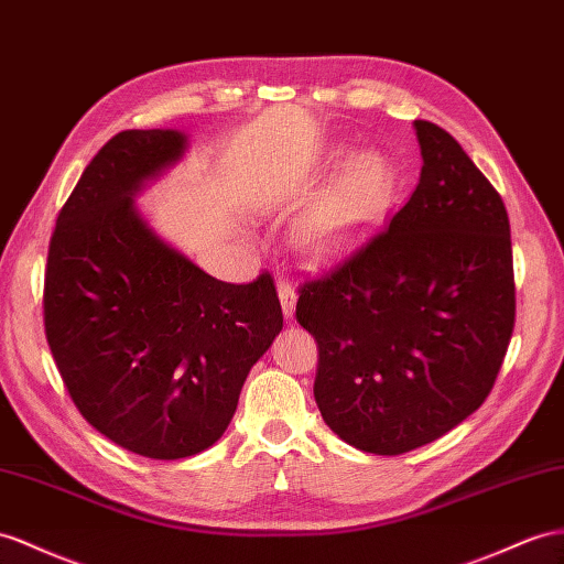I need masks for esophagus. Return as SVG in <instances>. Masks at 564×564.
Instances as JSON below:
<instances>
[{
	"mask_svg": "<svg viewBox=\"0 0 564 564\" xmlns=\"http://www.w3.org/2000/svg\"><path fill=\"white\" fill-rule=\"evenodd\" d=\"M279 297H281V307L285 316H293L295 312V291L293 285L288 283L285 279H279Z\"/></svg>",
	"mask_w": 564,
	"mask_h": 564,
	"instance_id": "1",
	"label": "esophagus"
}]
</instances>
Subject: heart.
I'll list each match as a JSON object with an SVG mask.
<instances>
[{
  "label": "heart",
  "instance_id": "heart-1",
  "mask_svg": "<svg viewBox=\"0 0 564 564\" xmlns=\"http://www.w3.org/2000/svg\"><path fill=\"white\" fill-rule=\"evenodd\" d=\"M393 191V171L377 152L355 156L338 183L300 228V240L314 254L336 250L357 228L381 212Z\"/></svg>",
  "mask_w": 564,
  "mask_h": 564
}]
</instances>
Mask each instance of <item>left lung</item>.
<instances>
[{
    "mask_svg": "<svg viewBox=\"0 0 564 564\" xmlns=\"http://www.w3.org/2000/svg\"><path fill=\"white\" fill-rule=\"evenodd\" d=\"M422 176L359 248L297 288L316 340L314 400L359 451L402 455L484 405L514 328L502 197L431 121H414Z\"/></svg>",
    "mask_w": 564,
    "mask_h": 564,
    "instance_id": "1",
    "label": "left lung"
}]
</instances>
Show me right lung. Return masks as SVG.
Here are the masks:
<instances>
[{
    "label": "right lung",
    "mask_w": 564,
    "mask_h": 564,
    "mask_svg": "<svg viewBox=\"0 0 564 564\" xmlns=\"http://www.w3.org/2000/svg\"><path fill=\"white\" fill-rule=\"evenodd\" d=\"M178 131H123L83 171L50 240L45 336L85 422L152 459L207 451L283 326L269 271L224 283L144 224L133 195L181 159Z\"/></svg>",
    "instance_id": "right-lung-1"
}]
</instances>
